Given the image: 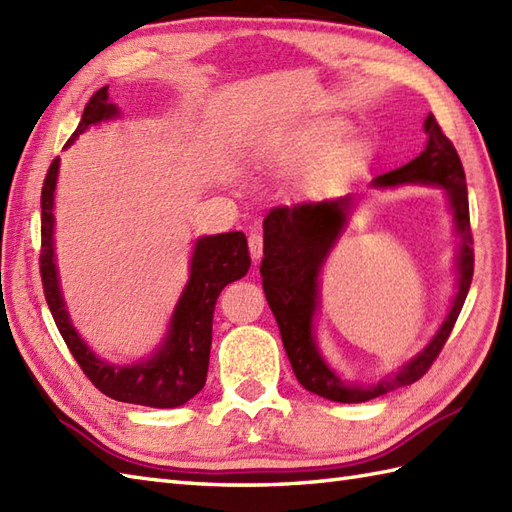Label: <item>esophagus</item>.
Wrapping results in <instances>:
<instances>
[{"instance_id": "obj_1", "label": "esophagus", "mask_w": 512, "mask_h": 512, "mask_svg": "<svg viewBox=\"0 0 512 512\" xmlns=\"http://www.w3.org/2000/svg\"><path fill=\"white\" fill-rule=\"evenodd\" d=\"M248 248H251V257L257 264L261 255H264V235H261V231L248 233Z\"/></svg>"}]
</instances>
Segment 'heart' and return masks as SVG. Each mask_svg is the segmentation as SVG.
<instances>
[{"label": "heart", "instance_id": "heart-1", "mask_svg": "<svg viewBox=\"0 0 512 512\" xmlns=\"http://www.w3.org/2000/svg\"><path fill=\"white\" fill-rule=\"evenodd\" d=\"M327 133H329V128H314L312 130V139H325Z\"/></svg>", "mask_w": 512, "mask_h": 512}]
</instances>
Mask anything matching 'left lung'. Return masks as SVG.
I'll list each match as a JSON object with an SVG mask.
<instances>
[{"label": "left lung", "mask_w": 512, "mask_h": 512, "mask_svg": "<svg viewBox=\"0 0 512 512\" xmlns=\"http://www.w3.org/2000/svg\"><path fill=\"white\" fill-rule=\"evenodd\" d=\"M423 130L427 135V146L419 157L401 165L397 170L375 178V183H430L443 185L447 189L460 235V279L456 301L451 305V312L443 327L438 329L436 338L430 342V347L417 355L395 377H388L384 382L368 388L344 384L320 358L312 336V316L318 296V270L329 248L338 240L342 224L347 220V211L353 205V198L344 196L320 202H296V205L290 207L279 205L272 207L264 218V259H261L259 272L264 277V292L270 310L277 318L285 353H288L299 384L329 401L360 403L421 379L430 371L438 353L443 351L471 288L473 233L469 220L465 170H462L454 144L443 133L441 124L436 122L432 113L425 117Z\"/></svg>", "instance_id": "1"}]
</instances>
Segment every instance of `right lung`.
<instances>
[{"label":"right lung","instance_id":"right-lung-1","mask_svg":"<svg viewBox=\"0 0 512 512\" xmlns=\"http://www.w3.org/2000/svg\"><path fill=\"white\" fill-rule=\"evenodd\" d=\"M109 87H102L91 95L85 106L82 120L76 133L69 137L65 148L74 144L78 135L85 133L91 124L117 115V109L109 102ZM58 157L52 161L45 174L41 189V281L47 307L54 316V323L61 331L67 349L87 375L89 382L104 392L106 397L124 403L150 408H176L192 399L207 382L209 351H211V327L216 301L224 285L242 279L251 268L246 235L242 231H231L222 235L202 237L196 244L192 257V275L176 305L170 323V336L165 347L146 364L137 366H111L100 362L85 347V342L71 327L65 305L58 290L56 266H54V187H56Z\"/></svg>","mask_w":512,"mask_h":512}]
</instances>
